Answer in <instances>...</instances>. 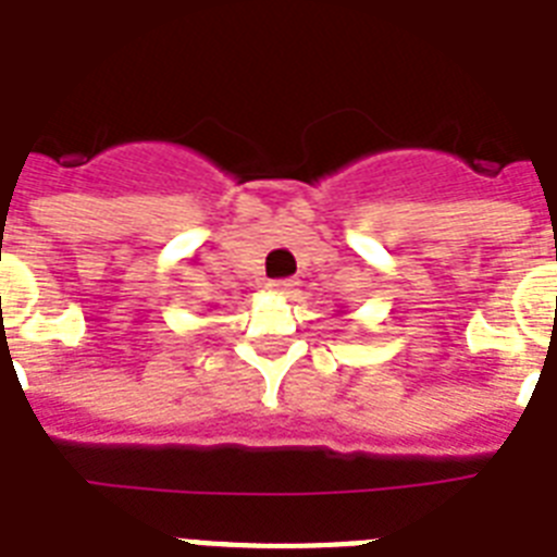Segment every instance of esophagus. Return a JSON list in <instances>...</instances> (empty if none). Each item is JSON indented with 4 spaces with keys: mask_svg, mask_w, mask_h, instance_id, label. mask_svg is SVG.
<instances>
[{
    "mask_svg": "<svg viewBox=\"0 0 557 557\" xmlns=\"http://www.w3.org/2000/svg\"><path fill=\"white\" fill-rule=\"evenodd\" d=\"M270 289H273V293H282V296H287V293H293V289H296V282H293V278H275V282H270Z\"/></svg>",
    "mask_w": 557,
    "mask_h": 557,
    "instance_id": "esophagus-1",
    "label": "esophagus"
}]
</instances>
